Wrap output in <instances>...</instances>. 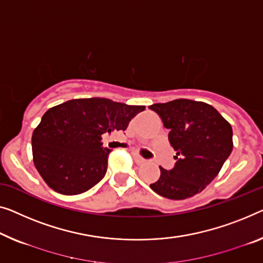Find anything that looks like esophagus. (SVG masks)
<instances>
[{
	"instance_id": "1",
	"label": "esophagus",
	"mask_w": 263,
	"mask_h": 263,
	"mask_svg": "<svg viewBox=\"0 0 263 263\" xmlns=\"http://www.w3.org/2000/svg\"><path fill=\"white\" fill-rule=\"evenodd\" d=\"M133 159H135V163L138 164V165H142V164L146 162V159H144L143 157H140L139 155H133Z\"/></svg>"
}]
</instances>
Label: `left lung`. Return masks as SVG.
Here are the masks:
<instances>
[{
  "label": "left lung",
  "instance_id": "1",
  "mask_svg": "<svg viewBox=\"0 0 263 263\" xmlns=\"http://www.w3.org/2000/svg\"><path fill=\"white\" fill-rule=\"evenodd\" d=\"M150 108L169 128V142L177 152L171 170L160 169L151 189L169 199L199 194L218 175L233 150V128L211 105L176 99Z\"/></svg>",
  "mask_w": 263,
  "mask_h": 263
}]
</instances>
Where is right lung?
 <instances>
[{
    "label": "right lung",
    "instance_id": "1",
    "mask_svg": "<svg viewBox=\"0 0 263 263\" xmlns=\"http://www.w3.org/2000/svg\"><path fill=\"white\" fill-rule=\"evenodd\" d=\"M144 109L106 98L73 99L49 108L31 137L35 167L57 193H85L107 171L111 150L103 146L101 136L125 131Z\"/></svg>",
    "mask_w": 263,
    "mask_h": 263
}]
</instances>
